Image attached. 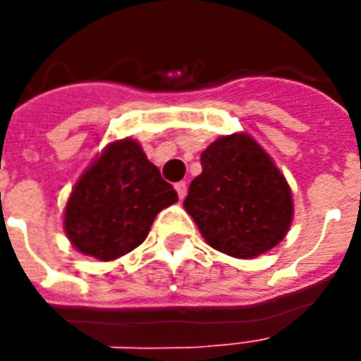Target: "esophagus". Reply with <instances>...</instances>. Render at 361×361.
Returning <instances> with one entry per match:
<instances>
[{"mask_svg":"<svg viewBox=\"0 0 361 361\" xmlns=\"http://www.w3.org/2000/svg\"><path fill=\"white\" fill-rule=\"evenodd\" d=\"M174 187H176V191H178V197H180V200H183V198L187 197V183H185V181H178Z\"/></svg>","mask_w":361,"mask_h":361,"instance_id":"esophagus-1","label":"esophagus"}]
</instances>
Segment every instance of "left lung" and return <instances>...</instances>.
I'll return each instance as SVG.
<instances>
[{
    "mask_svg": "<svg viewBox=\"0 0 361 361\" xmlns=\"http://www.w3.org/2000/svg\"><path fill=\"white\" fill-rule=\"evenodd\" d=\"M200 164L183 208L208 245L255 258L286 236L294 214L290 187L251 136H221L204 149Z\"/></svg>",
    "mask_w": 361,
    "mask_h": 361,
    "instance_id": "8db88e82",
    "label": "left lung"
}]
</instances>
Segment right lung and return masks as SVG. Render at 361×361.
<instances>
[{"mask_svg": "<svg viewBox=\"0 0 361 361\" xmlns=\"http://www.w3.org/2000/svg\"><path fill=\"white\" fill-rule=\"evenodd\" d=\"M178 202L133 138L112 142L76 181L65 206V234L84 255L114 260L146 240L161 209Z\"/></svg>", "mask_w": 361, "mask_h": 361, "instance_id": "1", "label": "right lung"}]
</instances>
